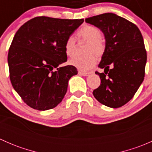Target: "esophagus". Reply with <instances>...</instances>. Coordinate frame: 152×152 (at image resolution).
Here are the masks:
<instances>
[{"label":"esophagus","mask_w":152,"mask_h":152,"mask_svg":"<svg viewBox=\"0 0 152 152\" xmlns=\"http://www.w3.org/2000/svg\"><path fill=\"white\" fill-rule=\"evenodd\" d=\"M79 74L81 75V76H87L90 73L88 72H83V71H79Z\"/></svg>","instance_id":"esophagus-1"}]
</instances>
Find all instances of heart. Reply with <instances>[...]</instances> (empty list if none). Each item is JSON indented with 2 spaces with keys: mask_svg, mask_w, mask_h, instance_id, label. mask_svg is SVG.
<instances>
[{
  "mask_svg": "<svg viewBox=\"0 0 152 152\" xmlns=\"http://www.w3.org/2000/svg\"><path fill=\"white\" fill-rule=\"evenodd\" d=\"M78 38L87 41L85 53L87 54L70 59L69 65L78 70L87 71L96 65L98 57H101L105 50V45L102 37V31L99 28L91 25H85L77 32ZM65 54L73 57L76 54V42L73 37H69L65 44ZM95 54L94 55V53Z\"/></svg>",
  "mask_w": 152,
  "mask_h": 152,
  "instance_id": "1",
  "label": "heart"
}]
</instances>
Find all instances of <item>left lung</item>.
I'll return each instance as SVG.
<instances>
[{"label": "left lung", "instance_id": "obj_1", "mask_svg": "<svg viewBox=\"0 0 152 152\" xmlns=\"http://www.w3.org/2000/svg\"><path fill=\"white\" fill-rule=\"evenodd\" d=\"M85 22L103 32L105 50L99 67L104 73L101 85L93 90L98 102L118 108L133 98L145 76L146 51L141 32L137 26L113 13L86 18Z\"/></svg>", "mask_w": 152, "mask_h": 152}]
</instances>
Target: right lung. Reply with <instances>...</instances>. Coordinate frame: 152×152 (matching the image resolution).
I'll return each mask as SVG.
<instances>
[{"mask_svg":"<svg viewBox=\"0 0 152 152\" xmlns=\"http://www.w3.org/2000/svg\"><path fill=\"white\" fill-rule=\"evenodd\" d=\"M84 22L37 17L18 30L8 53L10 80L15 91L31 108H54L66 94L68 81L78 73L67 61V39Z\"/></svg>","mask_w":152,"mask_h":152,"instance_id":"1","label":"right lung"}]
</instances>
